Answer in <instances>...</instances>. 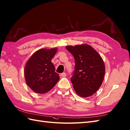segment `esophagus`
<instances>
[{"mask_svg": "<svg viewBox=\"0 0 130 130\" xmlns=\"http://www.w3.org/2000/svg\"><path fill=\"white\" fill-rule=\"evenodd\" d=\"M66 76V74L65 72H63V73L61 74V76L62 77H65Z\"/></svg>", "mask_w": 130, "mask_h": 130, "instance_id": "esophagus-1", "label": "esophagus"}]
</instances>
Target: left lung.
<instances>
[{
	"label": "left lung",
	"mask_w": 130,
	"mask_h": 130,
	"mask_svg": "<svg viewBox=\"0 0 130 130\" xmlns=\"http://www.w3.org/2000/svg\"><path fill=\"white\" fill-rule=\"evenodd\" d=\"M66 49L75 59L74 74L71 78L75 92L82 98L92 96L101 86L105 66L100 55L90 45H68Z\"/></svg>",
	"instance_id": "obj_1"
}]
</instances>
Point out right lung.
Returning a JSON list of instances; mask_svg holds the SVG:
<instances>
[{
  "mask_svg": "<svg viewBox=\"0 0 130 130\" xmlns=\"http://www.w3.org/2000/svg\"><path fill=\"white\" fill-rule=\"evenodd\" d=\"M58 49H41L32 54L27 61L24 75L26 83L33 91L45 93L52 89L60 79L51 59Z\"/></svg>",
  "mask_w": 130,
  "mask_h": 130,
  "instance_id": "add662e5",
  "label": "right lung"
}]
</instances>
